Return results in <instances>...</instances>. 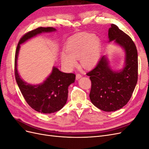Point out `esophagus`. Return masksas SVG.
Instances as JSON below:
<instances>
[{
    "instance_id": "obj_1",
    "label": "esophagus",
    "mask_w": 149,
    "mask_h": 149,
    "mask_svg": "<svg viewBox=\"0 0 149 149\" xmlns=\"http://www.w3.org/2000/svg\"><path fill=\"white\" fill-rule=\"evenodd\" d=\"M82 77V75L81 74H79V73H77L76 74V79H79V78H81Z\"/></svg>"
}]
</instances>
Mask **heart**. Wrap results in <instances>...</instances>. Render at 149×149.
I'll return each mask as SVG.
<instances>
[{
  "instance_id": "obj_1",
  "label": "heart",
  "mask_w": 149,
  "mask_h": 149,
  "mask_svg": "<svg viewBox=\"0 0 149 149\" xmlns=\"http://www.w3.org/2000/svg\"><path fill=\"white\" fill-rule=\"evenodd\" d=\"M101 41L96 35L81 34L70 38L66 43V51L61 55L62 64L71 70L79 59L82 66L90 68L97 64L101 56Z\"/></svg>"
}]
</instances>
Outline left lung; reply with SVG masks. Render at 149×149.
<instances>
[{
	"instance_id": "left-lung-1",
	"label": "left lung",
	"mask_w": 149,
	"mask_h": 149,
	"mask_svg": "<svg viewBox=\"0 0 149 149\" xmlns=\"http://www.w3.org/2000/svg\"><path fill=\"white\" fill-rule=\"evenodd\" d=\"M108 37L109 42L114 41L124 49V68L120 71L112 70L107 58L104 55L86 74L91 81V102L102 111L111 112L121 109L132 96L138 79V55L131 38L117 25L111 24Z\"/></svg>"
}]
</instances>
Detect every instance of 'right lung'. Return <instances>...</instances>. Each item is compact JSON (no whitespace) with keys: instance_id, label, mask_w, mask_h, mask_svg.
Here are the masks:
<instances>
[{"instance_id":"1","label":"right lung","mask_w":149,"mask_h":149,"mask_svg":"<svg viewBox=\"0 0 149 149\" xmlns=\"http://www.w3.org/2000/svg\"><path fill=\"white\" fill-rule=\"evenodd\" d=\"M56 30L53 27H38L25 33L19 40L15 56V76L17 83L28 104L39 112L51 114L63 107L66 103L68 86L73 83L76 76L66 73L53 66L52 72L45 81L39 84L26 83L18 73L17 58L20 45L42 33L52 32Z\"/></svg>"}]
</instances>
